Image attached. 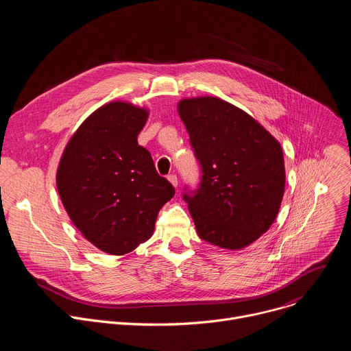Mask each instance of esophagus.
<instances>
[{
  "label": "esophagus",
  "instance_id": "obj_1",
  "mask_svg": "<svg viewBox=\"0 0 351 351\" xmlns=\"http://www.w3.org/2000/svg\"><path fill=\"white\" fill-rule=\"evenodd\" d=\"M168 180H169V182H171V183H172V186H175V187H176V186H178V176H176V175H175V173H172V175H169V176H168Z\"/></svg>",
  "mask_w": 351,
  "mask_h": 351
}]
</instances>
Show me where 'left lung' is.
Instances as JSON below:
<instances>
[{"mask_svg": "<svg viewBox=\"0 0 351 351\" xmlns=\"http://www.w3.org/2000/svg\"><path fill=\"white\" fill-rule=\"evenodd\" d=\"M202 182L184 193L198 236L228 250L254 243L274 223L285 193L279 141L253 117L217 97L178 104Z\"/></svg>", "mask_w": 351, "mask_h": 351, "instance_id": "left-lung-1", "label": "left lung"}]
</instances>
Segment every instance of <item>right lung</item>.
<instances>
[{"label":"right lung","mask_w":351,"mask_h":351,"mask_svg":"<svg viewBox=\"0 0 351 351\" xmlns=\"http://www.w3.org/2000/svg\"><path fill=\"white\" fill-rule=\"evenodd\" d=\"M147 118L145 108L130 103L99 107L71 137L57 171L73 225L112 256L130 253L152 237L160 210L175 194L137 143Z\"/></svg>","instance_id":"right-lung-1"}]
</instances>
